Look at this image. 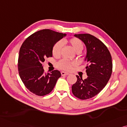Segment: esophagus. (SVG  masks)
I'll use <instances>...</instances> for the list:
<instances>
[{
    "label": "esophagus",
    "mask_w": 127,
    "mask_h": 127,
    "mask_svg": "<svg viewBox=\"0 0 127 127\" xmlns=\"http://www.w3.org/2000/svg\"><path fill=\"white\" fill-rule=\"evenodd\" d=\"M61 74H62V75H69V73L67 72H65V71H62L61 72Z\"/></svg>",
    "instance_id": "1"
}]
</instances>
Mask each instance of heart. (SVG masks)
I'll return each instance as SVG.
<instances>
[{
    "instance_id": "heart-1",
    "label": "heart",
    "mask_w": 127,
    "mask_h": 127,
    "mask_svg": "<svg viewBox=\"0 0 127 127\" xmlns=\"http://www.w3.org/2000/svg\"><path fill=\"white\" fill-rule=\"evenodd\" d=\"M69 44L70 46H71L74 51L76 53H80L83 49L84 45L82 42L79 39L74 38L71 39L68 41ZM63 48V43L62 42L59 41L57 42L54 45L53 49H52V53L53 55L56 57H59L61 55L62 51ZM74 63L73 62H70V61L65 60V59H63L60 62L57 63V65L59 68L61 69H63V70H68L71 68L72 66H74Z\"/></svg>"
}]
</instances>
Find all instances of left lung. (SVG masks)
I'll list each match as a JSON object with an SVG mask.
<instances>
[{"label":"left lung","instance_id":"obj_1","mask_svg":"<svg viewBox=\"0 0 127 127\" xmlns=\"http://www.w3.org/2000/svg\"><path fill=\"white\" fill-rule=\"evenodd\" d=\"M87 48V63L85 79L76 75L77 81L72 86L74 95L82 100L94 97L105 87L112 72L113 63L109 50L103 42L88 33L75 34Z\"/></svg>","mask_w":127,"mask_h":127}]
</instances>
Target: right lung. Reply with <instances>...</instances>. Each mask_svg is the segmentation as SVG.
<instances>
[{"label": "right lung", "instance_id": "1", "mask_svg": "<svg viewBox=\"0 0 127 127\" xmlns=\"http://www.w3.org/2000/svg\"><path fill=\"white\" fill-rule=\"evenodd\" d=\"M65 33L47 29L36 32L22 44L19 52L18 68L20 77L27 89L38 96L49 94L61 77L58 70L45 74L42 63L52 57V49Z\"/></svg>", "mask_w": 127, "mask_h": 127}]
</instances>
